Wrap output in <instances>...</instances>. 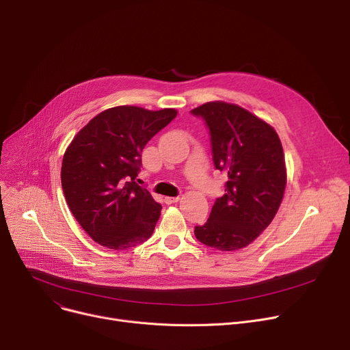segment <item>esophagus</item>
<instances>
[{
	"instance_id": "esophagus-1",
	"label": "esophagus",
	"mask_w": 350,
	"mask_h": 350,
	"mask_svg": "<svg viewBox=\"0 0 350 350\" xmlns=\"http://www.w3.org/2000/svg\"><path fill=\"white\" fill-rule=\"evenodd\" d=\"M178 200H180V197H164V203L165 204H173V203H177Z\"/></svg>"
}]
</instances>
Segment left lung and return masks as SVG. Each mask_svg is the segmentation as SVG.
Wrapping results in <instances>:
<instances>
[{"label":"left lung","instance_id":"8db88e82","mask_svg":"<svg viewBox=\"0 0 350 350\" xmlns=\"http://www.w3.org/2000/svg\"><path fill=\"white\" fill-rule=\"evenodd\" d=\"M206 122L214 167L228 177L207 223L197 226L200 243L219 251L251 244L277 214L286 186L285 157L273 129L248 110L208 102L191 110Z\"/></svg>","mask_w":350,"mask_h":350}]
</instances>
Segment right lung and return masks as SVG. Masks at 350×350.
Wrapping results in <instances>:
<instances>
[{"label": "right lung", "instance_id": "right-lung-1", "mask_svg": "<svg viewBox=\"0 0 350 350\" xmlns=\"http://www.w3.org/2000/svg\"><path fill=\"white\" fill-rule=\"evenodd\" d=\"M177 115L174 109H107L73 137L61 181L69 210L92 240L110 250L152 237L161 206L136 183L142 152Z\"/></svg>", "mask_w": 350, "mask_h": 350}]
</instances>
